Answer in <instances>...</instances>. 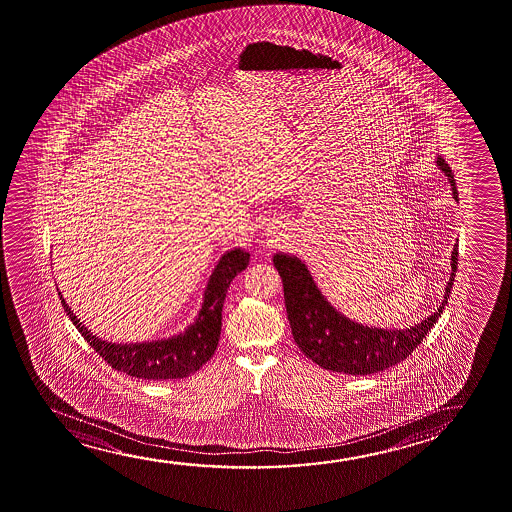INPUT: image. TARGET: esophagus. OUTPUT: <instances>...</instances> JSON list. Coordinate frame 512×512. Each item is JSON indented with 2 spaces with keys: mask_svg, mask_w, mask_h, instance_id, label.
Instances as JSON below:
<instances>
[{
  "mask_svg": "<svg viewBox=\"0 0 512 512\" xmlns=\"http://www.w3.org/2000/svg\"><path fill=\"white\" fill-rule=\"evenodd\" d=\"M270 235H272V238H275V240H277V238H279V235H281V231H279V228H275V230L272 231Z\"/></svg>",
  "mask_w": 512,
  "mask_h": 512,
  "instance_id": "1",
  "label": "esophagus"
}]
</instances>
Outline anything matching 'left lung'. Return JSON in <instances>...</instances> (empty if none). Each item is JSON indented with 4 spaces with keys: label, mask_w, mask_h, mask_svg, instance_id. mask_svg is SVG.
Masks as SVG:
<instances>
[{
    "label": "left lung",
    "mask_w": 512,
    "mask_h": 512,
    "mask_svg": "<svg viewBox=\"0 0 512 512\" xmlns=\"http://www.w3.org/2000/svg\"><path fill=\"white\" fill-rule=\"evenodd\" d=\"M437 166L449 180L453 198L458 202L451 168L442 158H437ZM274 267L281 275L291 333L300 351L324 370L368 375L404 361L437 323L453 288L458 267V244H454L451 252V277L447 281L442 303L432 316L402 330L367 326L344 316L324 298L309 268L295 254L275 252Z\"/></svg>",
    "instance_id": "obj_1"
}]
</instances>
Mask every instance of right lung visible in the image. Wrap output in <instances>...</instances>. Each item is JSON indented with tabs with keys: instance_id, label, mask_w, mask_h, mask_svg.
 I'll list each match as a JSON object with an SVG mask.
<instances>
[{
	"instance_id": "right-lung-1",
	"label": "right lung",
	"mask_w": 512,
	"mask_h": 512,
	"mask_svg": "<svg viewBox=\"0 0 512 512\" xmlns=\"http://www.w3.org/2000/svg\"><path fill=\"white\" fill-rule=\"evenodd\" d=\"M249 256L251 254L242 247H233L224 252L207 282L202 309L198 310L195 323L189 324L184 332L168 339L152 342L147 340L135 344L107 342L87 330L86 324L73 314L61 293L59 298L75 328L110 367L131 377L149 381L184 379L200 370L216 351L221 335V312L226 291L230 288L231 281L249 265Z\"/></svg>"
}]
</instances>
